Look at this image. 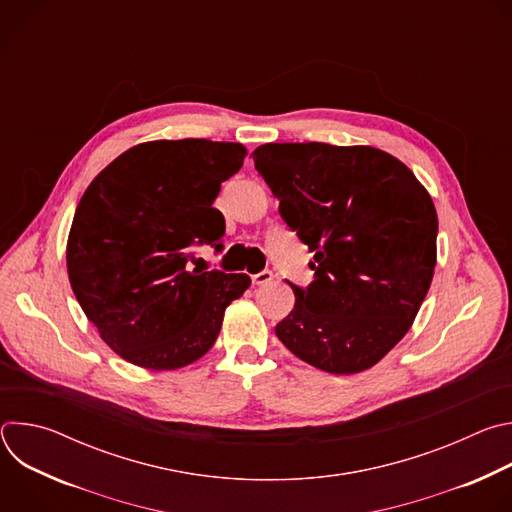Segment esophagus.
Here are the masks:
<instances>
[{
    "label": "esophagus",
    "instance_id": "obj_1",
    "mask_svg": "<svg viewBox=\"0 0 512 512\" xmlns=\"http://www.w3.org/2000/svg\"><path fill=\"white\" fill-rule=\"evenodd\" d=\"M251 279H253V283H255V285H263V283H269V281L273 279V273H271L269 269H265V271L255 273Z\"/></svg>",
    "mask_w": 512,
    "mask_h": 512
}]
</instances>
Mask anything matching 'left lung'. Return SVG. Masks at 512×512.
Here are the masks:
<instances>
[{
    "instance_id": "obj_1",
    "label": "left lung",
    "mask_w": 512,
    "mask_h": 512,
    "mask_svg": "<svg viewBox=\"0 0 512 512\" xmlns=\"http://www.w3.org/2000/svg\"><path fill=\"white\" fill-rule=\"evenodd\" d=\"M255 168L279 214L314 253V281L275 326L298 358L362 373L409 332L435 269L437 212L395 156L371 145L265 143Z\"/></svg>"
}]
</instances>
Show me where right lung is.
<instances>
[{"instance_id":"add662e5","label":"right lung","mask_w":512,"mask_h":512,"mask_svg":"<svg viewBox=\"0 0 512 512\" xmlns=\"http://www.w3.org/2000/svg\"><path fill=\"white\" fill-rule=\"evenodd\" d=\"M245 145L156 139L133 145L85 190L66 243L70 287L105 344L141 369L176 371L204 356L245 273L188 269L192 245L223 249L212 206Z\"/></svg>"}]
</instances>
